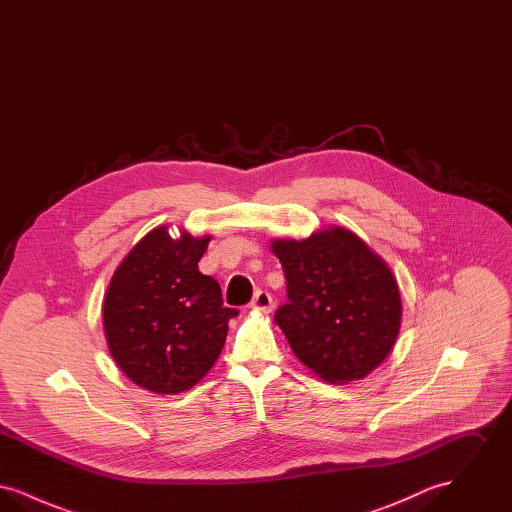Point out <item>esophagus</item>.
Listing matches in <instances>:
<instances>
[{"instance_id":"1","label":"esophagus","mask_w":512,"mask_h":512,"mask_svg":"<svg viewBox=\"0 0 512 512\" xmlns=\"http://www.w3.org/2000/svg\"><path fill=\"white\" fill-rule=\"evenodd\" d=\"M253 307H257V309L268 313V311L272 309V297H270V293L263 292V290L255 293V297H253Z\"/></svg>"}]
</instances>
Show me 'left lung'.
I'll use <instances>...</instances> for the list:
<instances>
[{"label": "left lung", "mask_w": 512, "mask_h": 512, "mask_svg": "<svg viewBox=\"0 0 512 512\" xmlns=\"http://www.w3.org/2000/svg\"><path fill=\"white\" fill-rule=\"evenodd\" d=\"M288 301L274 313L295 357L322 380L365 378L397 340L401 295L386 263L345 228L274 240Z\"/></svg>", "instance_id": "left-lung-1"}]
</instances>
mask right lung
Masks as SVG:
<instances>
[{
  "mask_svg": "<svg viewBox=\"0 0 512 512\" xmlns=\"http://www.w3.org/2000/svg\"><path fill=\"white\" fill-rule=\"evenodd\" d=\"M209 236L167 226L146 234L115 270L103 301L111 357L140 388L171 395L190 390L219 359L228 320L219 282L201 274Z\"/></svg>",
  "mask_w": 512,
  "mask_h": 512,
  "instance_id": "add662e5",
  "label": "right lung"
}]
</instances>
